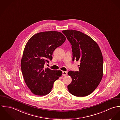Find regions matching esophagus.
Listing matches in <instances>:
<instances>
[{"label": "esophagus", "mask_w": 120, "mask_h": 120, "mask_svg": "<svg viewBox=\"0 0 120 120\" xmlns=\"http://www.w3.org/2000/svg\"><path fill=\"white\" fill-rule=\"evenodd\" d=\"M63 76H65L67 75V72L66 71H63Z\"/></svg>", "instance_id": "1"}]
</instances>
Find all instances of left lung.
Masks as SVG:
<instances>
[{"label": "left lung", "instance_id": "8db88e82", "mask_svg": "<svg viewBox=\"0 0 120 120\" xmlns=\"http://www.w3.org/2000/svg\"><path fill=\"white\" fill-rule=\"evenodd\" d=\"M62 32L71 45L73 61H80L79 71H69L72 78L68 86L71 94L82 97L92 93L103 75V58L97 43L88 35L77 30L69 29Z\"/></svg>", "mask_w": 120, "mask_h": 120}]
</instances>
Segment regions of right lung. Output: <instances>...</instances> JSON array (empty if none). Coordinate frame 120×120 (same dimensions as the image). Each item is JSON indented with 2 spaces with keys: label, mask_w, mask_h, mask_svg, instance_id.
Instances as JSON below:
<instances>
[{
  "label": "right lung",
  "mask_w": 120,
  "mask_h": 120,
  "mask_svg": "<svg viewBox=\"0 0 120 120\" xmlns=\"http://www.w3.org/2000/svg\"><path fill=\"white\" fill-rule=\"evenodd\" d=\"M65 40L62 33L52 31L36 34L27 41L21 67L25 82L34 94L45 96L50 93L55 81L62 75L61 71L45 68L44 65L52 59L54 50Z\"/></svg>",
  "instance_id": "obj_1"
}]
</instances>
